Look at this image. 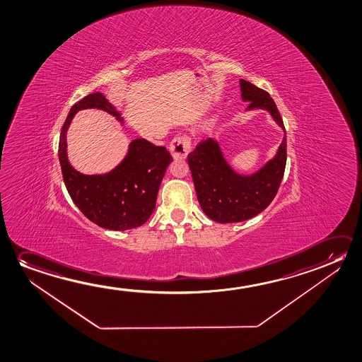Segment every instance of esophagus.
Masks as SVG:
<instances>
[{
  "label": "esophagus",
  "instance_id": "34e87169",
  "mask_svg": "<svg viewBox=\"0 0 362 362\" xmlns=\"http://www.w3.org/2000/svg\"><path fill=\"white\" fill-rule=\"evenodd\" d=\"M191 151V138L189 136H177L173 139L170 144V152L173 153V158L182 160L186 158Z\"/></svg>",
  "mask_w": 362,
  "mask_h": 362
}]
</instances>
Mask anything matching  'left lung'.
<instances>
[{
	"label": "left lung",
	"mask_w": 362,
	"mask_h": 362,
	"mask_svg": "<svg viewBox=\"0 0 362 362\" xmlns=\"http://www.w3.org/2000/svg\"><path fill=\"white\" fill-rule=\"evenodd\" d=\"M241 98L250 102L247 110H269L284 129L279 110L273 98L250 81L240 79ZM201 209L209 218L221 224L240 223L252 218L276 197L284 176L287 162V136L284 134L276 157L252 176H240L226 163L218 144L207 138L187 156Z\"/></svg>",
	"instance_id": "left-lung-1"
}]
</instances>
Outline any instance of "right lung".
Returning <instances> with one entry per match:
<instances>
[{"mask_svg":"<svg viewBox=\"0 0 362 362\" xmlns=\"http://www.w3.org/2000/svg\"><path fill=\"white\" fill-rule=\"evenodd\" d=\"M86 108H98L118 115L102 93L88 94L71 107L59 142L64 184L83 215L98 226L121 231L138 228L155 210L162 178L173 161V156L166 147L139 138L133 139L126 158L110 173L89 176L75 171L66 157L65 138L75 113Z\"/></svg>","mask_w":362,"mask_h":362,"instance_id":"1","label":"right lung"}]
</instances>
